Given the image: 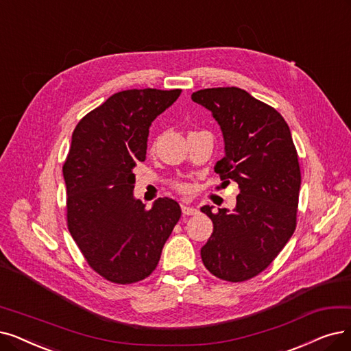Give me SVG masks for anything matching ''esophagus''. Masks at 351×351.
Here are the masks:
<instances>
[{
  "label": "esophagus",
  "instance_id": "esophagus-1",
  "mask_svg": "<svg viewBox=\"0 0 351 351\" xmlns=\"http://www.w3.org/2000/svg\"><path fill=\"white\" fill-rule=\"evenodd\" d=\"M181 210H183V215H184V216H191V215L197 213V208L193 207V206H187V204L181 206Z\"/></svg>",
  "mask_w": 351,
  "mask_h": 351
}]
</instances>
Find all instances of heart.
I'll use <instances>...</instances> for the list:
<instances>
[{
  "mask_svg": "<svg viewBox=\"0 0 351 351\" xmlns=\"http://www.w3.org/2000/svg\"><path fill=\"white\" fill-rule=\"evenodd\" d=\"M177 189H178L180 191H184V190H186V187H184L183 184H177Z\"/></svg>",
  "mask_w": 351,
  "mask_h": 351,
  "instance_id": "1",
  "label": "heart"
}]
</instances>
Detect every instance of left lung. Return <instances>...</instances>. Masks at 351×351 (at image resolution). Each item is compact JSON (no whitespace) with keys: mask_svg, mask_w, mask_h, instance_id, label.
I'll use <instances>...</instances> for the list:
<instances>
[{"mask_svg":"<svg viewBox=\"0 0 351 351\" xmlns=\"http://www.w3.org/2000/svg\"><path fill=\"white\" fill-rule=\"evenodd\" d=\"M193 102L212 112L224 139L215 171L239 186L233 210L203 206L213 233L202 261L215 276L242 282L268 268L297 226L298 154L285 119L239 88L202 89Z\"/></svg>","mask_w":351,"mask_h":351,"instance_id":"left-lung-1","label":"left lung"}]
</instances>
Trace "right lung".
Wrapping results in <instances>:
<instances>
[{"label":"right lung","instance_id":"1","mask_svg":"<svg viewBox=\"0 0 351 351\" xmlns=\"http://www.w3.org/2000/svg\"><path fill=\"white\" fill-rule=\"evenodd\" d=\"M180 93H114L73 131L63 165L67 228L90 268L110 282L127 285L151 275L180 220L173 199H158L147 210L134 197V168L145 160L151 123Z\"/></svg>","mask_w":351,"mask_h":351}]
</instances>
